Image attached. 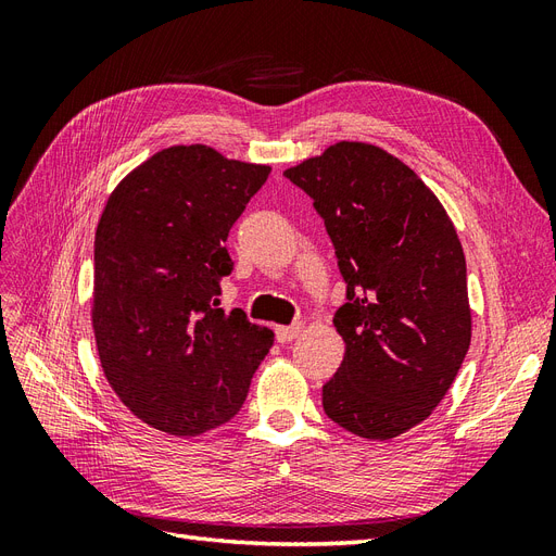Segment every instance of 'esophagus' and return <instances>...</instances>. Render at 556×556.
Segmentation results:
<instances>
[{"mask_svg":"<svg viewBox=\"0 0 556 556\" xmlns=\"http://www.w3.org/2000/svg\"><path fill=\"white\" fill-rule=\"evenodd\" d=\"M301 325H288V327H276V341L278 343H290L301 333Z\"/></svg>","mask_w":556,"mask_h":556,"instance_id":"34e87169","label":"esophagus"}]
</instances>
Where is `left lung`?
Segmentation results:
<instances>
[{
	"label": "left lung",
	"instance_id": "left-lung-1",
	"mask_svg": "<svg viewBox=\"0 0 556 556\" xmlns=\"http://www.w3.org/2000/svg\"><path fill=\"white\" fill-rule=\"evenodd\" d=\"M285 178L313 199L348 285L325 413L362 439H396L439 406L470 345L457 231L415 172L371 143L341 141Z\"/></svg>",
	"mask_w": 556,
	"mask_h": 556
}]
</instances>
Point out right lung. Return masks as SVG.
<instances>
[{"label":"right lung","mask_w":556,"mask_h":556,"mask_svg":"<svg viewBox=\"0 0 556 556\" xmlns=\"http://www.w3.org/2000/svg\"><path fill=\"white\" fill-rule=\"evenodd\" d=\"M271 169L174 146L134 169L94 237L92 325L104 376L146 425L199 435L237 415L274 331L225 313L227 237Z\"/></svg>","instance_id":"obj_1"}]
</instances>
